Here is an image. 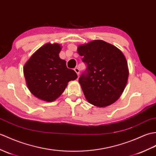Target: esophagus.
<instances>
[{"label":"esophagus","instance_id":"34e87169","mask_svg":"<svg viewBox=\"0 0 156 156\" xmlns=\"http://www.w3.org/2000/svg\"><path fill=\"white\" fill-rule=\"evenodd\" d=\"M74 71L76 72V74H78V76H79V74H80V70L78 69V68H74Z\"/></svg>","mask_w":156,"mask_h":156}]
</instances>
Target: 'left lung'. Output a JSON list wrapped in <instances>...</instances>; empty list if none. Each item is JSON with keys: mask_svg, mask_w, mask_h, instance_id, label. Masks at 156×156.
<instances>
[{"mask_svg": "<svg viewBox=\"0 0 156 156\" xmlns=\"http://www.w3.org/2000/svg\"><path fill=\"white\" fill-rule=\"evenodd\" d=\"M77 51L87 64L86 72L78 80L86 100L99 108L114 103L124 92L129 76L124 54L101 40L79 45Z\"/></svg>", "mask_w": 156, "mask_h": 156, "instance_id": "obj_1", "label": "left lung"}]
</instances>
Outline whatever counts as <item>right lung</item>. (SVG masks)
I'll return each instance as SVG.
<instances>
[{"instance_id":"1","label":"right lung","mask_w":156,"mask_h":156,"mask_svg":"<svg viewBox=\"0 0 156 156\" xmlns=\"http://www.w3.org/2000/svg\"><path fill=\"white\" fill-rule=\"evenodd\" d=\"M62 46L47 43L39 48L25 63L23 72L28 90L37 98L51 102L59 98L68 82L78 78L61 59Z\"/></svg>"}]
</instances>
